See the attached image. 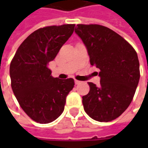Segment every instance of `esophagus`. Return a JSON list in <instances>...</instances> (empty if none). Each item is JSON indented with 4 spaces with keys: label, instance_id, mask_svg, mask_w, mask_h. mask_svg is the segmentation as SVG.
Wrapping results in <instances>:
<instances>
[{
    "label": "esophagus",
    "instance_id": "1",
    "mask_svg": "<svg viewBox=\"0 0 148 148\" xmlns=\"http://www.w3.org/2000/svg\"><path fill=\"white\" fill-rule=\"evenodd\" d=\"M74 82H75V84H76V85H77V84H80V83H81L80 81H77V80H74Z\"/></svg>",
    "mask_w": 148,
    "mask_h": 148
}]
</instances>
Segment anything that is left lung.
<instances>
[{
    "mask_svg": "<svg viewBox=\"0 0 148 148\" xmlns=\"http://www.w3.org/2000/svg\"><path fill=\"white\" fill-rule=\"evenodd\" d=\"M87 49L90 64L100 70V86L89 82L82 97L84 110L100 122L113 121L132 101L140 81V62L132 46L114 31L98 24H77L74 29Z\"/></svg>",
    "mask_w": 148,
    "mask_h": 148,
    "instance_id": "obj_1",
    "label": "left lung"
}]
</instances>
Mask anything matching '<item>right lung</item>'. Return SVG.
Segmentation results:
<instances>
[{"mask_svg": "<svg viewBox=\"0 0 148 148\" xmlns=\"http://www.w3.org/2000/svg\"><path fill=\"white\" fill-rule=\"evenodd\" d=\"M75 24L39 28L24 39L10 64L11 86L21 107L36 122L47 124L62 113L73 78L51 76L48 65L74 32Z\"/></svg>", "mask_w": 148, "mask_h": 148, "instance_id": "obj_1", "label": "right lung"}]
</instances>
